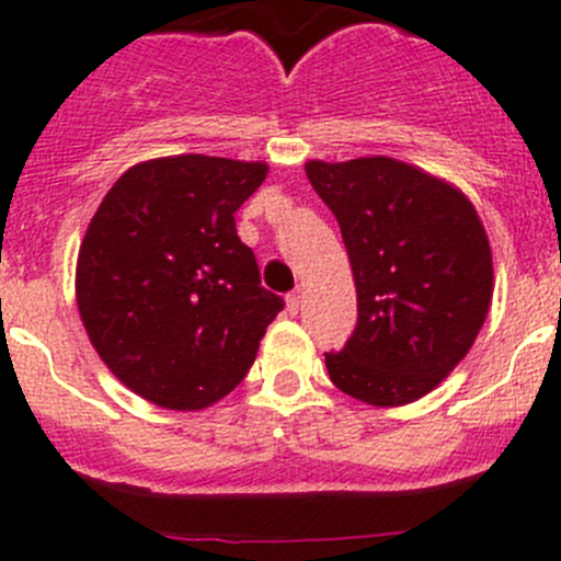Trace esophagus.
<instances>
[{"label":"esophagus","instance_id":"34e87169","mask_svg":"<svg viewBox=\"0 0 561 561\" xmlns=\"http://www.w3.org/2000/svg\"><path fill=\"white\" fill-rule=\"evenodd\" d=\"M301 290H293L290 296H287V312L290 314H298V309H301Z\"/></svg>","mask_w":561,"mask_h":561}]
</instances>
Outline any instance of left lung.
Masks as SVG:
<instances>
[{
	"label": "left lung",
	"instance_id": "8db88e82",
	"mask_svg": "<svg viewBox=\"0 0 561 561\" xmlns=\"http://www.w3.org/2000/svg\"><path fill=\"white\" fill-rule=\"evenodd\" d=\"M336 217L358 290V322L331 382L399 407L434 390L469 353L491 304V249L461 192L390 157L307 162Z\"/></svg>",
	"mask_w": 561,
	"mask_h": 561
}]
</instances>
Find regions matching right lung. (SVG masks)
<instances>
[{"label":"right lung","instance_id":"1","mask_svg":"<svg viewBox=\"0 0 561 561\" xmlns=\"http://www.w3.org/2000/svg\"><path fill=\"white\" fill-rule=\"evenodd\" d=\"M265 173L165 157L129 168L100 203L78 254V309L107 369L144 399L203 410L228 396L285 309L236 233L233 214Z\"/></svg>","mask_w":561,"mask_h":561}]
</instances>
